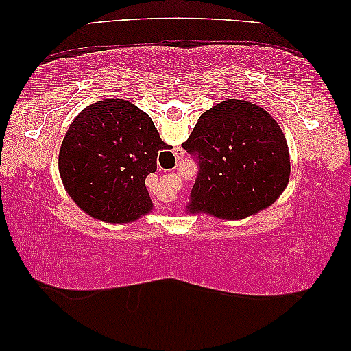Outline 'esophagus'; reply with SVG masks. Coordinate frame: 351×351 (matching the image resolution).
<instances>
[{
  "instance_id": "obj_1",
  "label": "esophagus",
  "mask_w": 351,
  "mask_h": 351,
  "mask_svg": "<svg viewBox=\"0 0 351 351\" xmlns=\"http://www.w3.org/2000/svg\"><path fill=\"white\" fill-rule=\"evenodd\" d=\"M176 156L179 158V160H180V156H184V152H177V153H176Z\"/></svg>"
}]
</instances>
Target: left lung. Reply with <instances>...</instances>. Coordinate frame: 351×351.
Instances as JSON below:
<instances>
[{
  "mask_svg": "<svg viewBox=\"0 0 351 351\" xmlns=\"http://www.w3.org/2000/svg\"><path fill=\"white\" fill-rule=\"evenodd\" d=\"M182 147L198 165L190 213L244 219L275 203L289 182V148L280 124L246 100L206 110Z\"/></svg>",
  "mask_w": 351,
  "mask_h": 351,
  "instance_id": "8db88e82",
  "label": "left lung"
}]
</instances>
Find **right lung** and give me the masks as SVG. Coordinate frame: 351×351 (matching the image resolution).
I'll list each match as a JSON object with an SVG mask.
<instances>
[{"label":"right lung","instance_id":"1","mask_svg":"<svg viewBox=\"0 0 351 351\" xmlns=\"http://www.w3.org/2000/svg\"><path fill=\"white\" fill-rule=\"evenodd\" d=\"M167 145L145 112L123 99L99 100L70 124L59 171L71 199L90 217L128 223L150 213L145 179Z\"/></svg>","mask_w":351,"mask_h":351}]
</instances>
